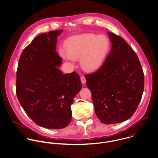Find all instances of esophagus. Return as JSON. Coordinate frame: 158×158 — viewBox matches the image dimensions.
<instances>
[{
	"label": "esophagus",
	"mask_w": 158,
	"mask_h": 158,
	"mask_svg": "<svg viewBox=\"0 0 158 158\" xmlns=\"http://www.w3.org/2000/svg\"><path fill=\"white\" fill-rule=\"evenodd\" d=\"M81 82L82 84H85L86 83V79L84 76H82L81 77Z\"/></svg>",
	"instance_id": "1"
}]
</instances>
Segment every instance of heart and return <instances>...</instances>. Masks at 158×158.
Segmentation results:
<instances>
[{"instance_id": "heart-1", "label": "heart", "mask_w": 158, "mask_h": 158, "mask_svg": "<svg viewBox=\"0 0 158 158\" xmlns=\"http://www.w3.org/2000/svg\"><path fill=\"white\" fill-rule=\"evenodd\" d=\"M110 48V42L105 35L85 33L71 37L65 50L59 49L60 56L71 62L80 58L81 67L88 72L99 70L105 62Z\"/></svg>"}]
</instances>
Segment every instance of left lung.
Returning <instances> with one entry per match:
<instances>
[{
  "instance_id": "8db88e82",
  "label": "left lung",
  "mask_w": 158,
  "mask_h": 158,
  "mask_svg": "<svg viewBox=\"0 0 158 158\" xmlns=\"http://www.w3.org/2000/svg\"><path fill=\"white\" fill-rule=\"evenodd\" d=\"M111 50L102 66L85 75L96 114L101 123L113 124L130 118L140 102L144 75L136 53L119 35L108 32Z\"/></svg>"
}]
</instances>
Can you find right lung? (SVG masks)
<instances>
[{
    "label": "right lung",
    "mask_w": 158,
    "mask_h": 158,
    "mask_svg": "<svg viewBox=\"0 0 158 158\" xmlns=\"http://www.w3.org/2000/svg\"><path fill=\"white\" fill-rule=\"evenodd\" d=\"M63 30L44 33L23 51L18 64L16 94L26 114L44 128L60 129L71 120V105L82 88L75 72L64 74L56 52L57 37Z\"/></svg>",
    "instance_id": "1"
}]
</instances>
